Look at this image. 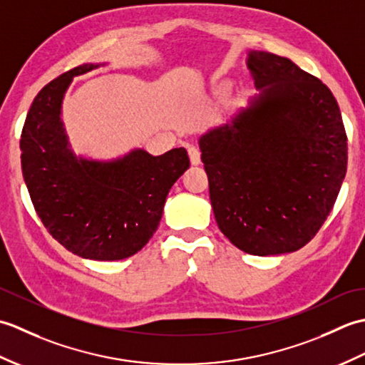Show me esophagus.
<instances>
[{"instance_id": "obj_1", "label": "esophagus", "mask_w": 365, "mask_h": 365, "mask_svg": "<svg viewBox=\"0 0 365 365\" xmlns=\"http://www.w3.org/2000/svg\"><path fill=\"white\" fill-rule=\"evenodd\" d=\"M188 155H190V161H191L192 166L200 165V152H199V149H196V147H190Z\"/></svg>"}]
</instances>
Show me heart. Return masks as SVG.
I'll return each mask as SVG.
<instances>
[{
  "label": "heart",
  "instance_id": "1",
  "mask_svg": "<svg viewBox=\"0 0 365 365\" xmlns=\"http://www.w3.org/2000/svg\"><path fill=\"white\" fill-rule=\"evenodd\" d=\"M232 91V81L230 80H220L215 83L213 86V92L215 96L218 98H226Z\"/></svg>",
  "mask_w": 365,
  "mask_h": 365
}]
</instances>
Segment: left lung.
<instances>
[{"instance_id": "obj_1", "label": "left lung", "mask_w": 365, "mask_h": 365, "mask_svg": "<svg viewBox=\"0 0 365 365\" xmlns=\"http://www.w3.org/2000/svg\"><path fill=\"white\" fill-rule=\"evenodd\" d=\"M255 94L199 138L218 227L238 250L279 255L307 245L346 174V133L327 84L268 51H247Z\"/></svg>"}]
</instances>
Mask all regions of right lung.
I'll use <instances>...</instances> for the list:
<instances>
[{
	"mask_svg": "<svg viewBox=\"0 0 365 365\" xmlns=\"http://www.w3.org/2000/svg\"><path fill=\"white\" fill-rule=\"evenodd\" d=\"M102 64H83L46 84L23 125V178L50 235L89 260H122L141 251L163 215L169 190L190 168L183 147L153 157L133 149L96 160L76 155L68 143L63 100L75 76Z\"/></svg>",
	"mask_w": 365,
	"mask_h": 365,
	"instance_id": "1",
	"label": "right lung"
}]
</instances>
